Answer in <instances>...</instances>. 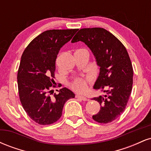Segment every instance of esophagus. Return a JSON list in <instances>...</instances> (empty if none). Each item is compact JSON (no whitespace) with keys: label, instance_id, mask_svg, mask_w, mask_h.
<instances>
[{"label":"esophagus","instance_id":"esophagus-1","mask_svg":"<svg viewBox=\"0 0 151 151\" xmlns=\"http://www.w3.org/2000/svg\"><path fill=\"white\" fill-rule=\"evenodd\" d=\"M76 98H78V99H81V100H83V101H87V98H86L85 96H81V95H79V94H77L76 95Z\"/></svg>","mask_w":151,"mask_h":151}]
</instances>
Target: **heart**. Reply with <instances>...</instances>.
Returning a JSON list of instances; mask_svg holds the SVG:
<instances>
[{
    "instance_id": "heart-1",
    "label": "heart",
    "mask_w": 151,
    "mask_h": 151,
    "mask_svg": "<svg viewBox=\"0 0 151 151\" xmlns=\"http://www.w3.org/2000/svg\"><path fill=\"white\" fill-rule=\"evenodd\" d=\"M92 77L91 75L88 76L85 79L84 78H77L71 83V86L72 89L77 92H85L88 88V82L91 80Z\"/></svg>"
}]
</instances>
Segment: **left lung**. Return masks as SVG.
<instances>
[{
	"label": "left lung",
	"mask_w": 151,
	"mask_h": 151,
	"mask_svg": "<svg viewBox=\"0 0 151 151\" xmlns=\"http://www.w3.org/2000/svg\"><path fill=\"white\" fill-rule=\"evenodd\" d=\"M79 41L89 47L100 67L93 89L106 93L92 99L101 106L92 118L101 124L110 123L124 111L132 91L133 71L129 55L118 38L101 27L80 29L72 42Z\"/></svg>",
	"instance_id": "8db88e82"
}]
</instances>
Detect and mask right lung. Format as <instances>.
Segmentation results:
<instances>
[{
	"mask_svg": "<svg viewBox=\"0 0 151 151\" xmlns=\"http://www.w3.org/2000/svg\"><path fill=\"white\" fill-rule=\"evenodd\" d=\"M77 30L45 31L31 41L22 55L17 76L19 97L29 117L40 125H50L59 120L65 102L75 96L65 87L58 94L51 95L56 86L52 82L59 51Z\"/></svg>",
	"mask_w": 151,
	"mask_h": 151,
	"instance_id": "right-lung-1",
	"label": "right lung"
}]
</instances>
